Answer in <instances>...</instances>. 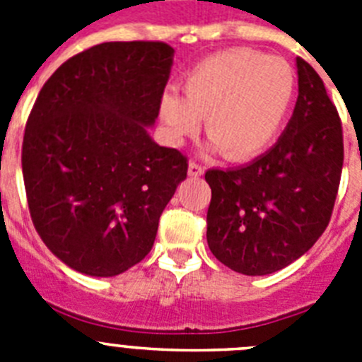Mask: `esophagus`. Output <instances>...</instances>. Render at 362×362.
Instances as JSON below:
<instances>
[{
    "label": "esophagus",
    "mask_w": 362,
    "mask_h": 362,
    "mask_svg": "<svg viewBox=\"0 0 362 362\" xmlns=\"http://www.w3.org/2000/svg\"><path fill=\"white\" fill-rule=\"evenodd\" d=\"M203 172H204V166H201L199 163L196 161L188 163V175H192V177H199V175H203Z\"/></svg>",
    "instance_id": "1"
}]
</instances>
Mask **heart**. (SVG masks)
Wrapping results in <instances>:
<instances>
[{
  "mask_svg": "<svg viewBox=\"0 0 362 362\" xmlns=\"http://www.w3.org/2000/svg\"><path fill=\"white\" fill-rule=\"evenodd\" d=\"M296 94L288 62L250 49L217 52L185 78V95L170 90L161 116L175 141L204 132L223 158L248 161L276 139Z\"/></svg>",
  "mask_w": 362,
  "mask_h": 362,
  "instance_id": "heart-1",
  "label": "heart"
}]
</instances>
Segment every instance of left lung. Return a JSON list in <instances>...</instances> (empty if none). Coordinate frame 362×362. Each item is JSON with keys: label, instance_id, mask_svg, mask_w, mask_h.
I'll return each mask as SVG.
<instances>
[{"label": "left lung", "instance_id": "left-lung-1", "mask_svg": "<svg viewBox=\"0 0 362 362\" xmlns=\"http://www.w3.org/2000/svg\"><path fill=\"white\" fill-rule=\"evenodd\" d=\"M299 95L279 141L250 165L204 174L212 188L206 241L225 267L267 276L308 252L334 212L343 124L310 63L297 57Z\"/></svg>", "mask_w": 362, "mask_h": 362}]
</instances>
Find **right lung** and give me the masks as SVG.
Returning a JSON list of instances; mask_svg holds the SVG:
<instances>
[{"label": "right lung", "mask_w": 362, "mask_h": 362, "mask_svg": "<svg viewBox=\"0 0 362 362\" xmlns=\"http://www.w3.org/2000/svg\"><path fill=\"white\" fill-rule=\"evenodd\" d=\"M174 49L110 41L66 59L27 119L21 166L40 238L66 267L112 277L152 250L188 159L152 141Z\"/></svg>", "instance_id": "obj_1"}]
</instances>
